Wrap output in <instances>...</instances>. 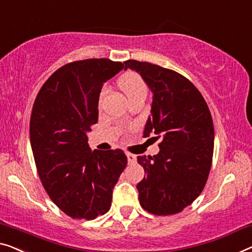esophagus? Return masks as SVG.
Wrapping results in <instances>:
<instances>
[{"label": "esophagus", "instance_id": "34e87169", "mask_svg": "<svg viewBox=\"0 0 252 252\" xmlns=\"http://www.w3.org/2000/svg\"><path fill=\"white\" fill-rule=\"evenodd\" d=\"M126 157H127V160H129V163H130V164L136 163V160H137V156L134 155V154H132V153H126Z\"/></svg>", "mask_w": 252, "mask_h": 252}]
</instances>
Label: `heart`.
I'll return each mask as SVG.
<instances>
[{
	"mask_svg": "<svg viewBox=\"0 0 252 252\" xmlns=\"http://www.w3.org/2000/svg\"><path fill=\"white\" fill-rule=\"evenodd\" d=\"M120 87L122 88L126 95L129 97V99L133 98L134 96L139 95V94H147V86L146 82L142 80V78L136 72H129L126 73L119 81ZM108 92L107 87H104L100 92L99 95V102L105 97Z\"/></svg>",
	"mask_w": 252,
	"mask_h": 252,
	"instance_id": "1",
	"label": "heart"
}]
</instances>
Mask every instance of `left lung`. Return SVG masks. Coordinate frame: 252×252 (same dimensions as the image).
<instances>
[{
    "instance_id": "left-lung-1",
    "label": "left lung",
    "mask_w": 252,
    "mask_h": 252,
    "mask_svg": "<svg viewBox=\"0 0 252 252\" xmlns=\"http://www.w3.org/2000/svg\"><path fill=\"white\" fill-rule=\"evenodd\" d=\"M154 94L144 136L158 134L159 153L138 156L146 176L137 185L139 202L158 216L181 213L207 182L214 153V125L200 92L185 76L149 62L127 60Z\"/></svg>"
}]
</instances>
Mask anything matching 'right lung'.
Instances as JSON below:
<instances>
[{
    "instance_id": "1",
    "label": "right lung",
    "mask_w": 252,
    "mask_h": 252,
    "mask_svg": "<svg viewBox=\"0 0 252 252\" xmlns=\"http://www.w3.org/2000/svg\"><path fill=\"white\" fill-rule=\"evenodd\" d=\"M123 66L108 59L67 63L47 79L33 103L29 131L37 172L51 200L71 219L107 213L127 164L123 150L92 152L87 142L98 121L100 89Z\"/></svg>"
}]
</instances>
